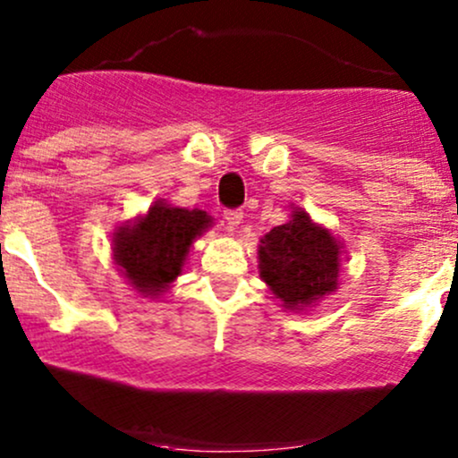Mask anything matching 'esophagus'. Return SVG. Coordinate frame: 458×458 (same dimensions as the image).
Listing matches in <instances>:
<instances>
[{
	"label": "esophagus",
	"mask_w": 458,
	"mask_h": 458,
	"mask_svg": "<svg viewBox=\"0 0 458 458\" xmlns=\"http://www.w3.org/2000/svg\"><path fill=\"white\" fill-rule=\"evenodd\" d=\"M224 219H225V225H228L230 230L239 228V224L243 222V213L241 211H224Z\"/></svg>",
	"instance_id": "1"
}]
</instances>
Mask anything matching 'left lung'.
<instances>
[{
	"mask_svg": "<svg viewBox=\"0 0 458 458\" xmlns=\"http://www.w3.org/2000/svg\"><path fill=\"white\" fill-rule=\"evenodd\" d=\"M343 256V241L293 204L288 222L260 239V280L284 310L308 312L338 291Z\"/></svg>",
	"mask_w": 458,
	"mask_h": 458,
	"instance_id": "obj_1",
	"label": "left lung"
}]
</instances>
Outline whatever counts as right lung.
<instances>
[{
  "label": "right lung",
  "mask_w": 458,
  "mask_h": 458,
  "mask_svg": "<svg viewBox=\"0 0 458 458\" xmlns=\"http://www.w3.org/2000/svg\"><path fill=\"white\" fill-rule=\"evenodd\" d=\"M211 225L207 211L174 207L159 198L148 211L114 230V265L141 299H159L185 269L196 239Z\"/></svg>",
  "instance_id": "1"
}]
</instances>
